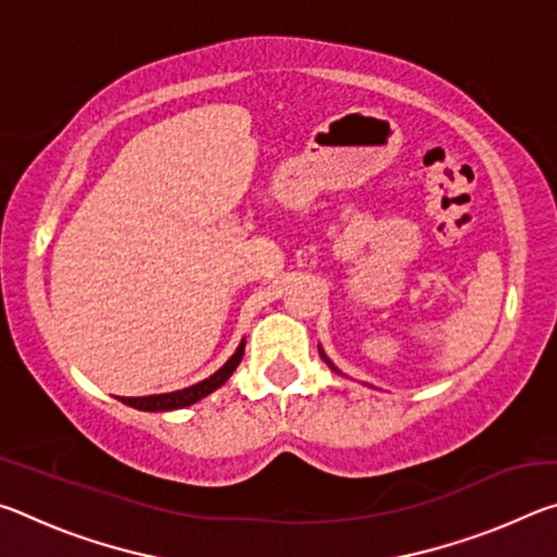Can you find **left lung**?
I'll list each match as a JSON object with an SVG mask.
<instances>
[{
	"mask_svg": "<svg viewBox=\"0 0 557 557\" xmlns=\"http://www.w3.org/2000/svg\"><path fill=\"white\" fill-rule=\"evenodd\" d=\"M319 356H322V358H324V363L329 366V369H332L334 373H338V375H342V371H338V369H336V366L332 363V358H329V356L324 354V348H322V346H319Z\"/></svg>",
	"mask_w": 557,
	"mask_h": 557,
	"instance_id": "1",
	"label": "left lung"
}]
</instances>
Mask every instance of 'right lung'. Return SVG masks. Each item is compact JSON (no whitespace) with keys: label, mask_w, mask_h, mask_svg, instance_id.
Listing matches in <instances>:
<instances>
[{"label":"right lung","mask_w":557,"mask_h":557,"mask_svg":"<svg viewBox=\"0 0 557 557\" xmlns=\"http://www.w3.org/2000/svg\"><path fill=\"white\" fill-rule=\"evenodd\" d=\"M245 351V338L235 348V354L225 361L219 371L209 379H203L199 383L188 385V388L182 391H174V393H159V395H145V398H120L129 408H137V410H145V412H164V410H178V408H186V405H194L199 403L206 395H211L215 388H221V385L231 379L233 371L238 369L240 358Z\"/></svg>","instance_id":"obj_1"}]
</instances>
